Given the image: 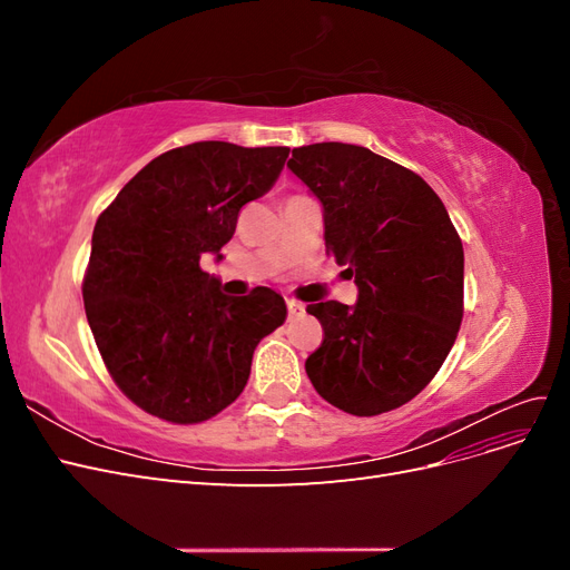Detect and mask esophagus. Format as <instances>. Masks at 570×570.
I'll use <instances>...</instances> for the list:
<instances>
[{"label":"esophagus","mask_w":570,"mask_h":570,"mask_svg":"<svg viewBox=\"0 0 570 570\" xmlns=\"http://www.w3.org/2000/svg\"><path fill=\"white\" fill-rule=\"evenodd\" d=\"M287 312H289V316H302L304 314V304H299L295 299H287Z\"/></svg>","instance_id":"esophagus-1"}]
</instances>
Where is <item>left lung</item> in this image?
I'll list each match as a JSON object with an SVG mask.
<instances>
[{"label":"left lung","mask_w":570,"mask_h":570,"mask_svg":"<svg viewBox=\"0 0 570 570\" xmlns=\"http://www.w3.org/2000/svg\"><path fill=\"white\" fill-rule=\"evenodd\" d=\"M287 168L321 202L325 249L358 287L354 306H306L323 325L308 381L352 416L411 402L463 318V247L450 214L421 176L366 147H297Z\"/></svg>","instance_id":"8db88e82"}]
</instances>
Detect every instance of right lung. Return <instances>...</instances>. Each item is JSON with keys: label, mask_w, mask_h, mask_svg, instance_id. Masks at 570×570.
Here are the masks:
<instances>
[{"label": "right lung", "mask_w": 570, "mask_h": 570, "mask_svg": "<svg viewBox=\"0 0 570 570\" xmlns=\"http://www.w3.org/2000/svg\"><path fill=\"white\" fill-rule=\"evenodd\" d=\"M287 154L214 140L170 149L99 214L85 314L114 383L151 416H216L245 390L256 344L285 323L278 292L223 295L199 258H220L239 209L268 193Z\"/></svg>", "instance_id": "right-lung-1"}]
</instances>
